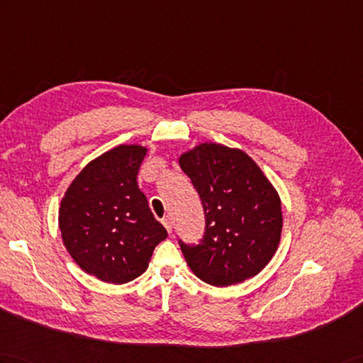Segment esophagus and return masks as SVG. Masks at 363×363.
Wrapping results in <instances>:
<instances>
[{
  "mask_svg": "<svg viewBox=\"0 0 363 363\" xmlns=\"http://www.w3.org/2000/svg\"><path fill=\"white\" fill-rule=\"evenodd\" d=\"M162 224L165 225L167 232H168V233H172V229H173V225H172V218H170V216H165L164 220H162Z\"/></svg>",
  "mask_w": 363,
  "mask_h": 363,
  "instance_id": "esophagus-1",
  "label": "esophagus"
}]
</instances>
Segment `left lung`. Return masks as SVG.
Masks as SVG:
<instances>
[{"label":"left lung","instance_id":"obj_1","mask_svg":"<svg viewBox=\"0 0 363 363\" xmlns=\"http://www.w3.org/2000/svg\"><path fill=\"white\" fill-rule=\"evenodd\" d=\"M206 215L204 238L181 244L199 280L218 288L259 274L278 249L283 229L281 201L272 182L247 153L202 142L179 156Z\"/></svg>","mask_w":363,"mask_h":363}]
</instances>
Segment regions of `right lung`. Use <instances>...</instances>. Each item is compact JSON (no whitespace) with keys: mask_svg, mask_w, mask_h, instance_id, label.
<instances>
[{"mask_svg":"<svg viewBox=\"0 0 363 363\" xmlns=\"http://www.w3.org/2000/svg\"><path fill=\"white\" fill-rule=\"evenodd\" d=\"M147 151L138 143H122L92 159L69 184L58 208L67 254L105 283L123 284L142 275L155 247L167 238L138 184Z\"/></svg>","mask_w":363,"mask_h":363,"instance_id":"right-lung-1","label":"right lung"}]
</instances>
